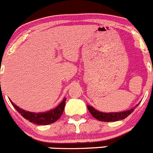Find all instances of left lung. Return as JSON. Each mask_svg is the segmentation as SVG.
Returning a JSON list of instances; mask_svg holds the SVG:
<instances>
[{
    "label": "left lung",
    "instance_id": "obj_1",
    "mask_svg": "<svg viewBox=\"0 0 153 153\" xmlns=\"http://www.w3.org/2000/svg\"><path fill=\"white\" fill-rule=\"evenodd\" d=\"M138 106V105L135 107ZM88 109L90 113H91L95 119H98L99 121H102V122H117V121L122 120L127 118L129 115L131 113H133L134 108L128 110L126 111L122 112H116V113H103V112H100L94 109L92 106L87 105Z\"/></svg>",
    "mask_w": 153,
    "mask_h": 153
}]
</instances>
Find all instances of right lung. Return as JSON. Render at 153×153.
<instances>
[{"label": "right lung", "mask_w": 153, "mask_h": 153, "mask_svg": "<svg viewBox=\"0 0 153 153\" xmlns=\"http://www.w3.org/2000/svg\"><path fill=\"white\" fill-rule=\"evenodd\" d=\"M66 98H64L61 103L58 105L56 108H53L49 111L45 112V113H32V112L26 111L21 109L20 108L15 105L12 101H10L12 105L16 111L20 113L23 117H24L26 120L29 121L30 122L38 125H47V124H52L56 122L60 118L63 113L64 108H65Z\"/></svg>", "instance_id": "add662e5"}]
</instances>
